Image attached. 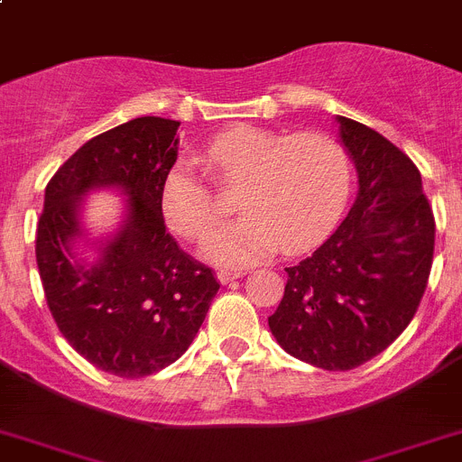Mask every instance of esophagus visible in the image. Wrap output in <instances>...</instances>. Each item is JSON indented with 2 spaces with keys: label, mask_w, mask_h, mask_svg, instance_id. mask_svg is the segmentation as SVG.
Returning a JSON list of instances; mask_svg holds the SVG:
<instances>
[{
  "label": "esophagus",
  "mask_w": 462,
  "mask_h": 462,
  "mask_svg": "<svg viewBox=\"0 0 462 462\" xmlns=\"http://www.w3.org/2000/svg\"><path fill=\"white\" fill-rule=\"evenodd\" d=\"M239 276H244V272H227V270H220L218 272V281H220V283H223V286L232 283V281L239 279Z\"/></svg>",
  "instance_id": "obj_1"
}]
</instances>
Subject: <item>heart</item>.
Masks as SVG:
<instances>
[{
	"label": "heart",
	"mask_w": 462,
	"mask_h": 462,
	"mask_svg": "<svg viewBox=\"0 0 462 462\" xmlns=\"http://www.w3.org/2000/svg\"><path fill=\"white\" fill-rule=\"evenodd\" d=\"M220 186L235 188L242 218L204 239L202 255L220 267H248L276 248L298 254L332 230L351 190V164L342 143L320 132L274 134L236 125L208 139L198 155ZM164 226L199 239L216 220L208 188L190 164H174L160 188Z\"/></svg>",
	"instance_id": "b5f03b06"
}]
</instances>
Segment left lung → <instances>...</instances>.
Returning <instances> with one entry per match:
<instances>
[{
  "mask_svg": "<svg viewBox=\"0 0 462 462\" xmlns=\"http://www.w3.org/2000/svg\"><path fill=\"white\" fill-rule=\"evenodd\" d=\"M335 123L358 195L326 242L286 267V291L267 323L292 358L344 372L386 351L414 319L430 276L435 218L420 171L398 146L344 116Z\"/></svg>",
  "mask_w": 462,
  "mask_h": 462,
  "instance_id": "1",
  "label": "left lung"
}]
</instances>
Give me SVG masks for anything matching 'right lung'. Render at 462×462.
Masks as SVG:
<instances>
[{
    "label": "right lung",
    "instance_id": "add662e5",
    "mask_svg": "<svg viewBox=\"0 0 462 462\" xmlns=\"http://www.w3.org/2000/svg\"><path fill=\"white\" fill-rule=\"evenodd\" d=\"M179 120L142 116L83 143L48 181L37 267L64 339L102 372L139 379L179 360L218 292L214 272L164 227L160 188L179 155ZM124 198L114 233L82 218L92 191Z\"/></svg>",
    "mask_w": 462,
    "mask_h": 462
}]
</instances>
